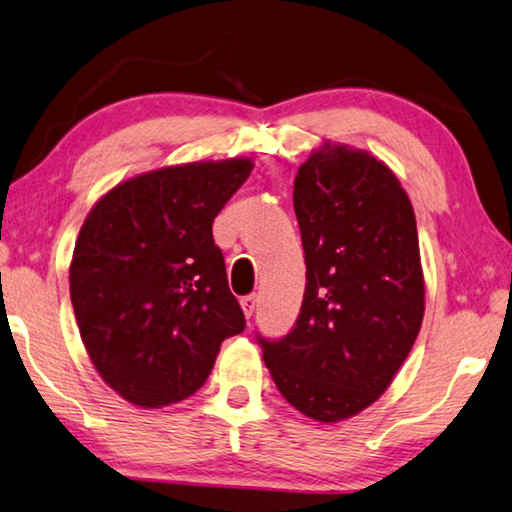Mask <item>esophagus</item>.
<instances>
[{
  "label": "esophagus",
  "instance_id": "esophagus-1",
  "mask_svg": "<svg viewBox=\"0 0 512 512\" xmlns=\"http://www.w3.org/2000/svg\"><path fill=\"white\" fill-rule=\"evenodd\" d=\"M240 306H242V313H245V317L249 320V317L254 315L256 306H258V297H256V295H247V297H242V299H240Z\"/></svg>",
  "mask_w": 512,
  "mask_h": 512
}]
</instances>
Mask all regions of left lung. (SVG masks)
<instances>
[{
	"mask_svg": "<svg viewBox=\"0 0 512 512\" xmlns=\"http://www.w3.org/2000/svg\"><path fill=\"white\" fill-rule=\"evenodd\" d=\"M306 290L281 340L258 335L276 388L315 422L374 404L415 345L424 276L415 213L392 170L372 154L324 145L295 177Z\"/></svg>",
	"mask_w": 512,
	"mask_h": 512,
	"instance_id": "8db88e82",
	"label": "left lung"
}]
</instances>
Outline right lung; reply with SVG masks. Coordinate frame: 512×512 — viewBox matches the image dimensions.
I'll list each match as a JSON object with an SVG mask.
<instances>
[{
	"instance_id": "add662e5",
	"label": "right lung",
	"mask_w": 512,
	"mask_h": 512,
	"mask_svg": "<svg viewBox=\"0 0 512 512\" xmlns=\"http://www.w3.org/2000/svg\"><path fill=\"white\" fill-rule=\"evenodd\" d=\"M251 170L249 158L161 167L106 192L83 222L74 317L95 370L131 404L195 395L222 342L245 331L213 220Z\"/></svg>"
}]
</instances>
